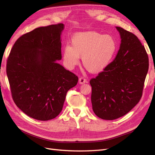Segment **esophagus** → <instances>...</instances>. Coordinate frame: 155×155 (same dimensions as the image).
I'll return each instance as SVG.
<instances>
[{
  "label": "esophagus",
  "instance_id": "obj_1",
  "mask_svg": "<svg viewBox=\"0 0 155 155\" xmlns=\"http://www.w3.org/2000/svg\"><path fill=\"white\" fill-rule=\"evenodd\" d=\"M85 83H86V79L84 78L81 77L79 79V84H84Z\"/></svg>",
  "mask_w": 155,
  "mask_h": 155
}]
</instances>
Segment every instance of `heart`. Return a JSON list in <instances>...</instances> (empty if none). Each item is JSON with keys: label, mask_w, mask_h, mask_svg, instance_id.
<instances>
[{"label": "heart", "mask_w": 155, "mask_h": 155, "mask_svg": "<svg viewBox=\"0 0 155 155\" xmlns=\"http://www.w3.org/2000/svg\"><path fill=\"white\" fill-rule=\"evenodd\" d=\"M118 47V43L111 35L95 31L79 32L72 37L71 46H64L63 61L67 68L72 69L81 58L83 66L88 72L100 73L112 62Z\"/></svg>", "instance_id": "heart-1"}]
</instances>
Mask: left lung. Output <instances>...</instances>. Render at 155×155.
Here are the masks:
<instances>
[{
    "label": "left lung",
    "instance_id": "left-lung-1",
    "mask_svg": "<svg viewBox=\"0 0 155 155\" xmlns=\"http://www.w3.org/2000/svg\"><path fill=\"white\" fill-rule=\"evenodd\" d=\"M121 43L115 59L90 81L92 109L99 118L115 120L127 114L142 95L149 58L138 37L121 27Z\"/></svg>",
    "mask_w": 155,
    "mask_h": 155
}]
</instances>
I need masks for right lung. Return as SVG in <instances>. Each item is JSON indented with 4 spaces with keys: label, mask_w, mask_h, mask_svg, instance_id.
Returning a JSON list of instances; mask_svg holds the SVG:
<instances>
[{
    "label": "right lung",
    "mask_w": 155,
    "mask_h": 155,
    "mask_svg": "<svg viewBox=\"0 0 155 155\" xmlns=\"http://www.w3.org/2000/svg\"><path fill=\"white\" fill-rule=\"evenodd\" d=\"M63 24L39 27L22 35L7 61L13 100L26 115L37 120L55 118L67 92L78 78L57 61L61 59Z\"/></svg>",
    "instance_id": "obj_1"
}]
</instances>
